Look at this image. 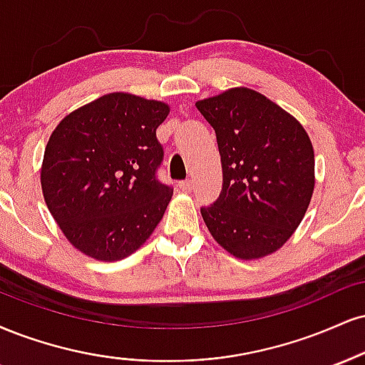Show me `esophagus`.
<instances>
[{
	"mask_svg": "<svg viewBox=\"0 0 365 365\" xmlns=\"http://www.w3.org/2000/svg\"><path fill=\"white\" fill-rule=\"evenodd\" d=\"M178 187H180V190L185 192V194H188V192L192 190V180H185V182H180Z\"/></svg>",
	"mask_w": 365,
	"mask_h": 365,
	"instance_id": "obj_1",
	"label": "esophagus"
}]
</instances>
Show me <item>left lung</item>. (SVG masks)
Instances as JSON below:
<instances>
[{
  "label": "left lung",
  "mask_w": 365,
  "mask_h": 365,
  "mask_svg": "<svg viewBox=\"0 0 365 365\" xmlns=\"http://www.w3.org/2000/svg\"><path fill=\"white\" fill-rule=\"evenodd\" d=\"M216 130L219 199L200 214L212 238L240 260L277 252L294 235L314 190V149L297 118L240 86L195 103Z\"/></svg>",
  "instance_id": "8db88e82"
}]
</instances>
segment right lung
<instances>
[{"label":"right lung","instance_id":"obj_1","mask_svg":"<svg viewBox=\"0 0 365 365\" xmlns=\"http://www.w3.org/2000/svg\"><path fill=\"white\" fill-rule=\"evenodd\" d=\"M165 102L108 93L57 124L41 183L52 217L74 248L100 262L133 255L153 235L173 188L156 180Z\"/></svg>","mask_w":365,"mask_h":365}]
</instances>
